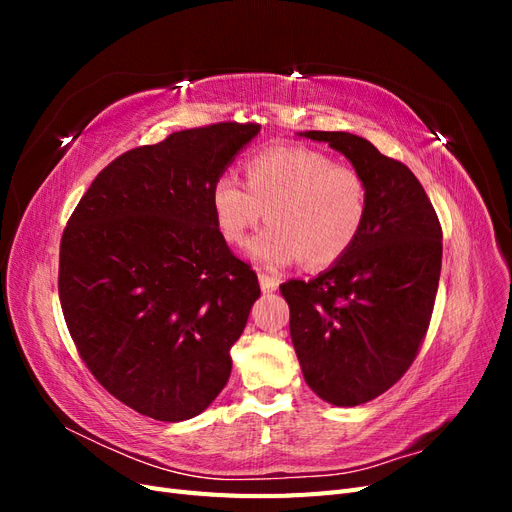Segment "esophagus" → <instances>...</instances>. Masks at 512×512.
I'll return each mask as SVG.
<instances>
[{
	"label": "esophagus",
	"mask_w": 512,
	"mask_h": 512,
	"mask_svg": "<svg viewBox=\"0 0 512 512\" xmlns=\"http://www.w3.org/2000/svg\"><path fill=\"white\" fill-rule=\"evenodd\" d=\"M258 282H260L262 292H273V290L280 288V284H282L280 277H277V275H269V273H260V275H258Z\"/></svg>",
	"instance_id": "esophagus-1"
}]
</instances>
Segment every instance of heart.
<instances>
[{"label":"heart","instance_id":"obj_1","mask_svg":"<svg viewBox=\"0 0 512 512\" xmlns=\"http://www.w3.org/2000/svg\"><path fill=\"white\" fill-rule=\"evenodd\" d=\"M245 183L222 175L211 185V209L224 241L239 245L262 218L271 222L247 245L267 267L305 258L331 267L361 237L369 188L361 170L303 145H277L245 162Z\"/></svg>","mask_w":512,"mask_h":512}]
</instances>
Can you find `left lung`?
Segmentation results:
<instances>
[{
	"label": "left lung",
	"mask_w": 512,
	"mask_h": 512,
	"mask_svg": "<svg viewBox=\"0 0 512 512\" xmlns=\"http://www.w3.org/2000/svg\"><path fill=\"white\" fill-rule=\"evenodd\" d=\"M305 136L344 153L369 188L352 250L314 280L282 284L305 382L320 399L350 408L389 391L421 350L440 282L442 226L406 164L356 134Z\"/></svg>",
	"instance_id": "left-lung-1"
}]
</instances>
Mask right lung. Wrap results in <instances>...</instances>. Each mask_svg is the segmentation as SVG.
Masks as SVG:
<instances>
[{"label": "right lung", "instance_id": "1", "mask_svg": "<svg viewBox=\"0 0 512 512\" xmlns=\"http://www.w3.org/2000/svg\"><path fill=\"white\" fill-rule=\"evenodd\" d=\"M260 132L222 121L121 153L72 211L59 301L83 363L156 421L203 412L226 386L258 277L215 226L211 185Z\"/></svg>", "mask_w": 512, "mask_h": 512}]
</instances>
